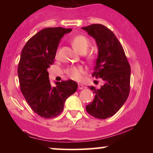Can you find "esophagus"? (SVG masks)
<instances>
[{
	"label": "esophagus",
	"instance_id": "esophagus-1",
	"mask_svg": "<svg viewBox=\"0 0 153 153\" xmlns=\"http://www.w3.org/2000/svg\"><path fill=\"white\" fill-rule=\"evenodd\" d=\"M78 89L79 90H82V88H83V85H82V84H78Z\"/></svg>",
	"mask_w": 153,
	"mask_h": 153
}]
</instances>
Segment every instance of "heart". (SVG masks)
Segmentation results:
<instances>
[{"mask_svg": "<svg viewBox=\"0 0 153 153\" xmlns=\"http://www.w3.org/2000/svg\"><path fill=\"white\" fill-rule=\"evenodd\" d=\"M71 44L73 48L81 54L86 52L91 45L90 40L88 39V38L82 34H78L73 36L71 39ZM57 54H58V50L56 52V55ZM96 57H97L96 54L94 53H89L86 56L88 60L91 62L94 61ZM65 73L68 76L73 80H79L84 73V69L82 66H71L67 68Z\"/></svg>", "mask_w": 153, "mask_h": 153, "instance_id": "obj_1", "label": "heart"}]
</instances>
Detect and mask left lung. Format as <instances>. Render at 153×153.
I'll return each instance as SVG.
<instances>
[{
    "instance_id": "obj_1",
    "label": "left lung",
    "mask_w": 153,
    "mask_h": 153,
    "mask_svg": "<svg viewBox=\"0 0 153 153\" xmlns=\"http://www.w3.org/2000/svg\"><path fill=\"white\" fill-rule=\"evenodd\" d=\"M82 29L95 38L99 48L93 76L104 82L100 88L88 87L95 96L85 108L95 118L105 119L114 115L127 101L130 91V65L118 39L106 26L96 24Z\"/></svg>"
}]
</instances>
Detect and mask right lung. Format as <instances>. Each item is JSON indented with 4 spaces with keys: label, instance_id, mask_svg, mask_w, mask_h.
<instances>
[{
    "label": "right lung",
    "instance_id": "right-lung-1",
    "mask_svg": "<svg viewBox=\"0 0 153 153\" xmlns=\"http://www.w3.org/2000/svg\"><path fill=\"white\" fill-rule=\"evenodd\" d=\"M71 29L49 27L28 40L18 65L20 89L34 113L45 119L57 117L63 111L65 100L77 91L73 80L56 82L51 86L47 69L54 63L60 39Z\"/></svg>",
    "mask_w": 153,
    "mask_h": 153
}]
</instances>
